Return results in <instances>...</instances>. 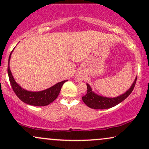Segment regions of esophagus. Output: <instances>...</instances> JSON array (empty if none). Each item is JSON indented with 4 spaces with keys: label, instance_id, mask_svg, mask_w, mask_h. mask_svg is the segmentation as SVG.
<instances>
[{
    "label": "esophagus",
    "instance_id": "esophagus-1",
    "mask_svg": "<svg viewBox=\"0 0 149 149\" xmlns=\"http://www.w3.org/2000/svg\"><path fill=\"white\" fill-rule=\"evenodd\" d=\"M75 80H76L77 82H79V81H80V80H81V78H80V76L77 75V76H76V77H75Z\"/></svg>",
    "mask_w": 149,
    "mask_h": 149
}]
</instances>
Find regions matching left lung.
I'll use <instances>...</instances> for the list:
<instances>
[{
    "label": "left lung",
    "instance_id": "left-lung-1",
    "mask_svg": "<svg viewBox=\"0 0 149 149\" xmlns=\"http://www.w3.org/2000/svg\"><path fill=\"white\" fill-rule=\"evenodd\" d=\"M136 78L133 82V83L130 87V88L124 92L122 95H119L116 97H107L102 96V95H98V94L95 93V92L92 90V89L90 85L87 83V94L82 97V100L83 102L88 106V107L94 109H110L118 104L121 103L123 101L125 100L127 97L129 96L132 92L133 89L134 88V85L136 84Z\"/></svg>",
    "mask_w": 149,
    "mask_h": 149
}]
</instances>
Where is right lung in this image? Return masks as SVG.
<instances>
[{"mask_svg": "<svg viewBox=\"0 0 149 149\" xmlns=\"http://www.w3.org/2000/svg\"><path fill=\"white\" fill-rule=\"evenodd\" d=\"M13 50L10 53L9 60H8V76H9L10 83L13 88V91L16 94L17 96L24 103L31 106H36V107H44V106H47L52 103L53 101L57 99L59 92H60L61 87L65 82L67 81V80L59 82L50 88L41 90V91L33 92L25 90L15 81L14 77L10 71V60Z\"/></svg>", "mask_w": 149, "mask_h": 149, "instance_id": "obj_1", "label": "right lung"}]
</instances>
